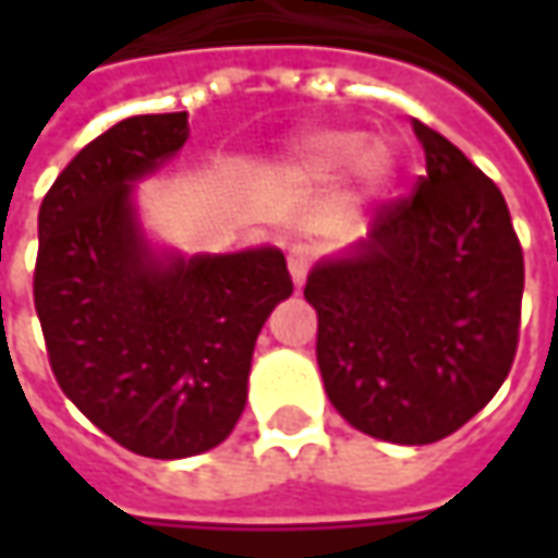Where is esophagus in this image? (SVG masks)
I'll return each instance as SVG.
<instances>
[{
	"mask_svg": "<svg viewBox=\"0 0 558 558\" xmlns=\"http://www.w3.org/2000/svg\"><path fill=\"white\" fill-rule=\"evenodd\" d=\"M313 260V251L307 245H291L289 247V272H291V282L301 289V282H304V276H307V269H311Z\"/></svg>",
	"mask_w": 558,
	"mask_h": 558,
	"instance_id": "34e87169",
	"label": "esophagus"
}]
</instances>
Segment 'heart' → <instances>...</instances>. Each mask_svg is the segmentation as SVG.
Returning a JSON list of instances; mask_svg holds the SVG:
<instances>
[{"instance_id": "heart-1", "label": "heart", "mask_w": 558, "mask_h": 558, "mask_svg": "<svg viewBox=\"0 0 558 558\" xmlns=\"http://www.w3.org/2000/svg\"><path fill=\"white\" fill-rule=\"evenodd\" d=\"M294 163L313 180H335L354 167L356 183L369 195H381L395 180V155L381 142L366 145L360 130H316L298 142Z\"/></svg>"}]
</instances>
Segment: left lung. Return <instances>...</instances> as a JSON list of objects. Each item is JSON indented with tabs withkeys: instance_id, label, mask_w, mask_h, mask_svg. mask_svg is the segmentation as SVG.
<instances>
[{
	"instance_id": "left-lung-1",
	"label": "left lung",
	"mask_w": 558,
	"mask_h": 558,
	"mask_svg": "<svg viewBox=\"0 0 558 558\" xmlns=\"http://www.w3.org/2000/svg\"><path fill=\"white\" fill-rule=\"evenodd\" d=\"M416 195L385 204L304 298L332 407L391 444L453 435L500 391L519 348L525 260L500 189L422 120Z\"/></svg>"
}]
</instances>
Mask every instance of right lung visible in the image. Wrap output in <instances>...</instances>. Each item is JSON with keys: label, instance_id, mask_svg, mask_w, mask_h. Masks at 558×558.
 <instances>
[{"label": "right lung", "instance_id": "1", "mask_svg": "<svg viewBox=\"0 0 558 558\" xmlns=\"http://www.w3.org/2000/svg\"><path fill=\"white\" fill-rule=\"evenodd\" d=\"M185 140V111L120 120L39 207L33 304L54 378L108 438L151 460L229 438L254 341L291 294L279 247L185 257L148 242L133 192Z\"/></svg>", "mask_w": 558, "mask_h": 558}]
</instances>
